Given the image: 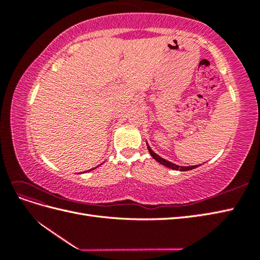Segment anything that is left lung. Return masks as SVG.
Segmentation results:
<instances>
[{
    "mask_svg": "<svg viewBox=\"0 0 260 260\" xmlns=\"http://www.w3.org/2000/svg\"><path fill=\"white\" fill-rule=\"evenodd\" d=\"M147 148H148V152L151 153V155H152L153 158H155L158 163H161V164L165 165V167H168V168H170V169L180 170V171H189V170H192V169H196V168L198 167V165H193V167H179V165H176V164H174V163H172V162H169V161H167V159H164V158H162L161 156H158L156 153H154V152L152 151V148H151L150 146H148V145H147Z\"/></svg>",
    "mask_w": 260,
    "mask_h": 260,
    "instance_id": "obj_1",
    "label": "left lung"
}]
</instances>
